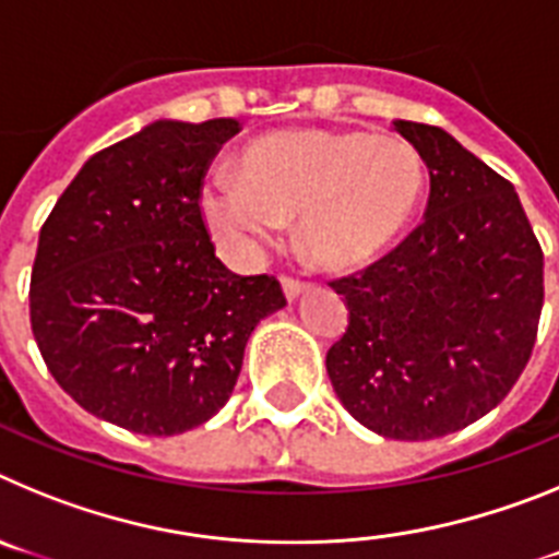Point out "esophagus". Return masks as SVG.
Returning <instances> with one entry per match:
<instances>
[{
	"label": "esophagus",
	"mask_w": 559,
	"mask_h": 559,
	"mask_svg": "<svg viewBox=\"0 0 559 559\" xmlns=\"http://www.w3.org/2000/svg\"><path fill=\"white\" fill-rule=\"evenodd\" d=\"M308 290V285L299 283V280H290V276H283V294L288 302H294V299H299V296Z\"/></svg>",
	"instance_id": "esophagus-1"
}]
</instances>
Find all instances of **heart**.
<instances>
[{"label":"heart","instance_id":"1","mask_svg":"<svg viewBox=\"0 0 559 559\" xmlns=\"http://www.w3.org/2000/svg\"><path fill=\"white\" fill-rule=\"evenodd\" d=\"M237 173L201 190L206 226L237 254H257L296 215L299 246L330 271L383 254L426 190L419 153L392 133L276 131L240 153Z\"/></svg>","mask_w":559,"mask_h":559}]
</instances>
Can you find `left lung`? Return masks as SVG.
Returning a JSON list of instances; mask_svg holds the SVG:
<instances>
[{"mask_svg": "<svg viewBox=\"0 0 559 559\" xmlns=\"http://www.w3.org/2000/svg\"><path fill=\"white\" fill-rule=\"evenodd\" d=\"M431 176L426 221L358 276L335 280L347 333L335 394L386 439L462 431L521 378L543 310V251L515 187L451 133L394 120Z\"/></svg>", "mask_w": 559, "mask_h": 559, "instance_id": "obj_1", "label": "left lung"}]
</instances>
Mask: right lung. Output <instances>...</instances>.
I'll return each mask as SVG.
<instances>
[{
	"label": "right lung",
	"mask_w": 559,
	"mask_h": 559,
	"mask_svg": "<svg viewBox=\"0 0 559 559\" xmlns=\"http://www.w3.org/2000/svg\"><path fill=\"white\" fill-rule=\"evenodd\" d=\"M240 122L156 120L78 170L38 235L29 324L58 386L147 437L204 426L243 349L285 308L274 276L231 274L201 218V179Z\"/></svg>",
	"instance_id": "obj_1"
}]
</instances>
